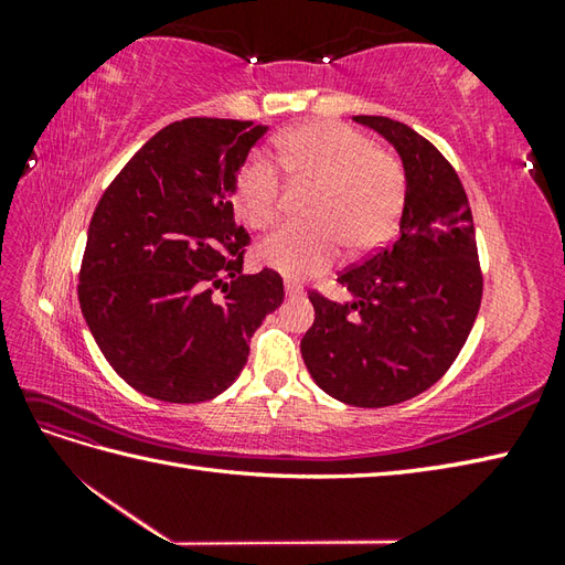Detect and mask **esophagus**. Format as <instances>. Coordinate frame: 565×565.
<instances>
[{
	"instance_id": "34e87169",
	"label": "esophagus",
	"mask_w": 565,
	"mask_h": 565,
	"mask_svg": "<svg viewBox=\"0 0 565 565\" xmlns=\"http://www.w3.org/2000/svg\"><path fill=\"white\" fill-rule=\"evenodd\" d=\"M284 289H286V296H289V298L303 296V286L296 284V281H284Z\"/></svg>"
}]
</instances>
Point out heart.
Returning <instances> with one entry per match:
<instances>
[{"instance_id":"1","label":"heart","mask_w":565,"mask_h":565,"mask_svg":"<svg viewBox=\"0 0 565 565\" xmlns=\"http://www.w3.org/2000/svg\"><path fill=\"white\" fill-rule=\"evenodd\" d=\"M284 172L296 184L318 186L308 206L313 223L284 225L264 237L257 259L291 279L338 262L342 243L352 255L381 247L398 227L407 203V172L398 154L374 148L362 130L318 121L276 140ZM284 179L264 152L239 167L235 209L249 227L264 231L281 215Z\"/></svg>"}]
</instances>
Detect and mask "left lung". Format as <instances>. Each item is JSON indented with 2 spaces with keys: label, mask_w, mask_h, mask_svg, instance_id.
Returning <instances> with one entry per match:
<instances>
[{
  "label": "left lung",
  "mask_w": 565,
  "mask_h": 565,
  "mask_svg": "<svg viewBox=\"0 0 565 565\" xmlns=\"http://www.w3.org/2000/svg\"><path fill=\"white\" fill-rule=\"evenodd\" d=\"M398 150L407 172L401 233L338 281L352 301L310 294L316 320L301 354L318 386L356 407H386L447 374L483 296L476 227L459 174L411 126L354 116Z\"/></svg>",
  "instance_id": "obj_1"
}]
</instances>
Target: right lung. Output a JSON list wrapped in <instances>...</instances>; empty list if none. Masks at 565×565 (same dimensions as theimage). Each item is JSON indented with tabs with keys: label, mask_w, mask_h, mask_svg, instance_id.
Returning a JSON list of instances; mask_svg holds the SVG:
<instances>
[{
	"label": "right lung",
	"mask_w": 565,
	"mask_h": 565,
	"mask_svg": "<svg viewBox=\"0 0 565 565\" xmlns=\"http://www.w3.org/2000/svg\"><path fill=\"white\" fill-rule=\"evenodd\" d=\"M264 134L267 126L233 118L174 121L128 160L92 215L79 308L106 362L142 395H221L284 301L279 274H243L249 235L231 201Z\"/></svg>",
	"instance_id": "add662e5"
}]
</instances>
